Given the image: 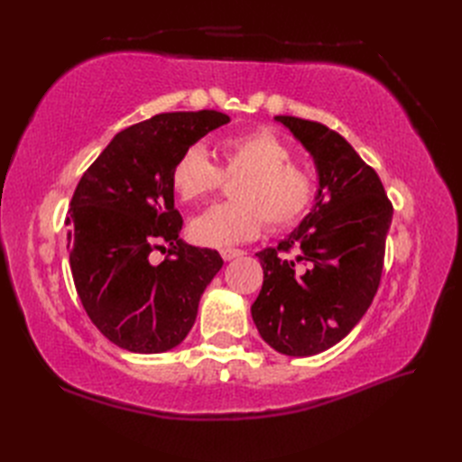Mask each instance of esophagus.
<instances>
[{"label":"esophagus","mask_w":462,"mask_h":462,"mask_svg":"<svg viewBox=\"0 0 462 462\" xmlns=\"http://www.w3.org/2000/svg\"><path fill=\"white\" fill-rule=\"evenodd\" d=\"M219 254H221V258H223V260L229 262V260H233V258H239V256H243L245 253H243V250H239V248H221V250H219Z\"/></svg>","instance_id":"obj_1"}]
</instances>
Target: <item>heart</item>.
I'll return each instance as SVG.
<instances>
[{
	"label": "heart",
	"instance_id": "b5f03b06",
	"mask_svg": "<svg viewBox=\"0 0 462 462\" xmlns=\"http://www.w3.org/2000/svg\"><path fill=\"white\" fill-rule=\"evenodd\" d=\"M219 167L202 148L190 146L171 170V189L185 204H199L217 190L223 177L236 179L233 202L208 208L190 221V236L204 246H233L253 241L263 227H287L314 202L316 180L291 162V150L270 131H248L221 138L214 148Z\"/></svg>",
	"mask_w": 462,
	"mask_h": 462
}]
</instances>
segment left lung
Listing matches in <instances>:
<instances>
[{
    "instance_id": "1",
    "label": "left lung",
    "mask_w": 462,
    "mask_h": 462,
    "mask_svg": "<svg viewBox=\"0 0 462 462\" xmlns=\"http://www.w3.org/2000/svg\"><path fill=\"white\" fill-rule=\"evenodd\" d=\"M275 121L310 152L318 192L300 226L256 254L263 283L250 312L277 353L312 356L346 337L372 304L393 206L380 177L339 133L291 116ZM289 249L298 253L292 261L281 254Z\"/></svg>"
}]
</instances>
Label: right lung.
<instances>
[{"mask_svg": "<svg viewBox=\"0 0 462 462\" xmlns=\"http://www.w3.org/2000/svg\"><path fill=\"white\" fill-rule=\"evenodd\" d=\"M229 116L214 109L160 114L117 133L80 177L65 219L69 263L92 324L121 348L158 355L187 337L217 250L179 239L171 170ZM160 242L170 255L147 258Z\"/></svg>", "mask_w": 462, "mask_h": 462, "instance_id": "obj_1", "label": "right lung"}]
</instances>
